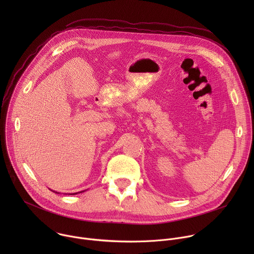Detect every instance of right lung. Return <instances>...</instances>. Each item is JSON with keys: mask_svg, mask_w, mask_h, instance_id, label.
Returning a JSON list of instances; mask_svg holds the SVG:
<instances>
[{"mask_svg": "<svg viewBox=\"0 0 254 254\" xmlns=\"http://www.w3.org/2000/svg\"><path fill=\"white\" fill-rule=\"evenodd\" d=\"M82 192H84V191H82ZM75 194H77V193H74V194H70V195H75Z\"/></svg>", "mask_w": 254, "mask_h": 254, "instance_id": "add662e5", "label": "right lung"}]
</instances>
